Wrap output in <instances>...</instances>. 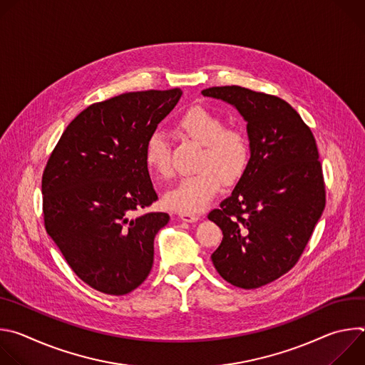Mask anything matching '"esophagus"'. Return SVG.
Instances as JSON below:
<instances>
[{
	"mask_svg": "<svg viewBox=\"0 0 365 365\" xmlns=\"http://www.w3.org/2000/svg\"><path fill=\"white\" fill-rule=\"evenodd\" d=\"M179 218L183 222H196L199 220V215H196V214H180Z\"/></svg>",
	"mask_w": 365,
	"mask_h": 365,
	"instance_id": "1",
	"label": "esophagus"
}]
</instances>
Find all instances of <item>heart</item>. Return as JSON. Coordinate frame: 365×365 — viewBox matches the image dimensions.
<instances>
[{
  "label": "heart",
  "instance_id": "heart-1",
  "mask_svg": "<svg viewBox=\"0 0 365 365\" xmlns=\"http://www.w3.org/2000/svg\"><path fill=\"white\" fill-rule=\"evenodd\" d=\"M178 130L202 144L197 172L183 176L165 193V205L182 214H197L210 205L222 180L237 182L250 162V141L238 128H225L222 117L205 107H192L178 120ZM144 159L151 172L170 175V144L160 131L153 133L144 148Z\"/></svg>",
  "mask_w": 365,
  "mask_h": 365
}]
</instances>
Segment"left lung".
I'll list each match as a JSON object with an SVG mask.
<instances>
[{
	"mask_svg": "<svg viewBox=\"0 0 365 365\" xmlns=\"http://www.w3.org/2000/svg\"><path fill=\"white\" fill-rule=\"evenodd\" d=\"M203 96L232 106L247 123L250 162L232 193L207 220L222 231L212 252L220 276L241 289L262 287L302 255L325 207L317 141L289 103L241 86H214Z\"/></svg>",
	"mask_w": 365,
	"mask_h": 365,
	"instance_id": "obj_1",
	"label": "left lung"
}]
</instances>
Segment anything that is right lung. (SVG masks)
I'll return each instance as SVG.
<instances>
[{"label":"right lung","mask_w":365,"mask_h":365,"mask_svg":"<svg viewBox=\"0 0 365 365\" xmlns=\"http://www.w3.org/2000/svg\"><path fill=\"white\" fill-rule=\"evenodd\" d=\"M180 96L179 88L151 89L92 103L50 154L41 179L46 231L98 292L127 294L151 270L154 237L170 217L137 214L158 199L144 148Z\"/></svg>","instance_id":"right-lung-1"}]
</instances>
